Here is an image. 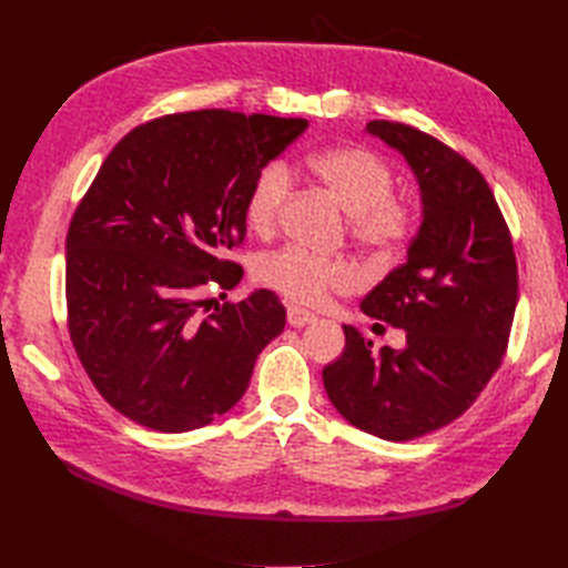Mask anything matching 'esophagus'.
Wrapping results in <instances>:
<instances>
[{
  "label": "esophagus",
  "instance_id": "34e87169",
  "mask_svg": "<svg viewBox=\"0 0 568 568\" xmlns=\"http://www.w3.org/2000/svg\"><path fill=\"white\" fill-rule=\"evenodd\" d=\"M315 320H317L315 312H310L305 307H300V305L287 307V322H291V327H305V324L315 322Z\"/></svg>",
  "mask_w": 568,
  "mask_h": 568
}]
</instances>
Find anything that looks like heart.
<instances>
[{
  "label": "heart",
  "instance_id": "1",
  "mask_svg": "<svg viewBox=\"0 0 568 568\" xmlns=\"http://www.w3.org/2000/svg\"><path fill=\"white\" fill-rule=\"evenodd\" d=\"M310 171L348 212L346 226L371 256L388 261L413 244L419 229V202L407 192H395L393 165L366 146L324 149L310 159ZM293 190L285 163H265L253 178L244 202L246 224L256 234L275 229ZM256 281L305 305H317L332 291H348L356 283L354 265L320 256L287 244L256 261Z\"/></svg>",
  "mask_w": 568,
  "mask_h": 568
}]
</instances>
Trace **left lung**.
Segmentation results:
<instances>
[{"label":"left lung","instance_id":"8db88e82","mask_svg":"<svg viewBox=\"0 0 568 568\" xmlns=\"http://www.w3.org/2000/svg\"><path fill=\"white\" fill-rule=\"evenodd\" d=\"M368 131L405 155L425 202L407 263L361 303L368 317L405 332V348L373 354V342L344 324V352L322 378L354 427L407 442L462 417L500 368L517 261L508 222L474 163L403 122L376 119Z\"/></svg>","mask_w":568,"mask_h":568}]
</instances>
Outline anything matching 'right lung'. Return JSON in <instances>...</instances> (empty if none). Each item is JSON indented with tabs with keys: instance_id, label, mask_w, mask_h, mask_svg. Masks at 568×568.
Listing matches in <instances>:
<instances>
[{
	"instance_id": "1",
	"label": "right lung",
	"mask_w": 568,
	"mask_h": 568,
	"mask_svg": "<svg viewBox=\"0 0 568 568\" xmlns=\"http://www.w3.org/2000/svg\"><path fill=\"white\" fill-rule=\"evenodd\" d=\"M305 119L195 110L139 124L106 155L65 239L68 332L116 413L155 432L210 425L246 393L285 327L273 291L212 307L241 281L253 178Z\"/></svg>"
}]
</instances>
